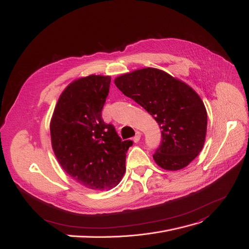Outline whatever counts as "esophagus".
<instances>
[{
	"instance_id": "obj_1",
	"label": "esophagus",
	"mask_w": 249,
	"mask_h": 249,
	"mask_svg": "<svg viewBox=\"0 0 249 249\" xmlns=\"http://www.w3.org/2000/svg\"><path fill=\"white\" fill-rule=\"evenodd\" d=\"M141 135H142V133L140 131H136L134 138H133V142H138L141 140Z\"/></svg>"
}]
</instances>
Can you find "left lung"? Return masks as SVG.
<instances>
[{"mask_svg":"<svg viewBox=\"0 0 249 249\" xmlns=\"http://www.w3.org/2000/svg\"><path fill=\"white\" fill-rule=\"evenodd\" d=\"M115 84L158 123L162 141L153 158L160 167L178 171L198 155L206 139L207 110L192 88L151 67L120 75Z\"/></svg>","mask_w":249,"mask_h":249,"instance_id":"obj_1","label":"left lung"}]
</instances>
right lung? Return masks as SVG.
Wrapping results in <instances>:
<instances>
[{
    "mask_svg": "<svg viewBox=\"0 0 249 249\" xmlns=\"http://www.w3.org/2000/svg\"><path fill=\"white\" fill-rule=\"evenodd\" d=\"M110 76L89 75L72 82L61 94L51 121L52 146L59 163L87 188L117 186L126 171L132 141H122L114 125L102 120Z\"/></svg>",
    "mask_w": 249,
    "mask_h": 249,
    "instance_id": "obj_1",
    "label": "right lung"
}]
</instances>
